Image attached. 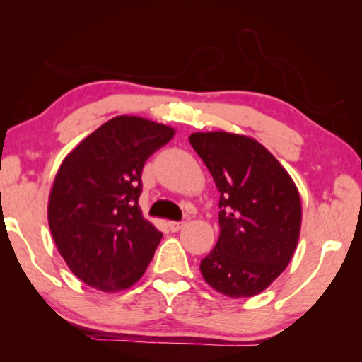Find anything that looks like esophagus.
<instances>
[{
    "mask_svg": "<svg viewBox=\"0 0 362 362\" xmlns=\"http://www.w3.org/2000/svg\"><path fill=\"white\" fill-rule=\"evenodd\" d=\"M168 227H169V230H171V232H179V230L182 228V227H185V222H179V221H171L168 224Z\"/></svg>",
    "mask_w": 362,
    "mask_h": 362,
    "instance_id": "esophagus-1",
    "label": "esophagus"
}]
</instances>
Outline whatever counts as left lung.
<instances>
[{
  "instance_id": "obj_1",
  "label": "left lung",
  "mask_w": 362,
  "mask_h": 362,
  "mask_svg": "<svg viewBox=\"0 0 362 362\" xmlns=\"http://www.w3.org/2000/svg\"><path fill=\"white\" fill-rule=\"evenodd\" d=\"M189 143L219 191L221 232L201 261L202 276L224 296H257L294 255L302 224L297 187L279 160L249 136L197 132Z\"/></svg>"
}]
</instances>
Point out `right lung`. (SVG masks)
I'll list each match as a JSON object with an SVG mask.
<instances>
[{"mask_svg": "<svg viewBox=\"0 0 362 362\" xmlns=\"http://www.w3.org/2000/svg\"><path fill=\"white\" fill-rule=\"evenodd\" d=\"M174 129L138 117L107 121L68 153L54 179L48 221L60 255L88 286L117 292L149 266L161 232L141 214L143 166Z\"/></svg>", "mask_w": 362, "mask_h": 362, "instance_id": "1", "label": "right lung"}]
</instances>
